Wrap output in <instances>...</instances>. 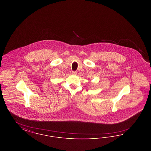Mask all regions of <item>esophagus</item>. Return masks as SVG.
Returning <instances> with one entry per match:
<instances>
[{"label":"esophagus","mask_w":151,"mask_h":151,"mask_svg":"<svg viewBox=\"0 0 151 151\" xmlns=\"http://www.w3.org/2000/svg\"><path fill=\"white\" fill-rule=\"evenodd\" d=\"M72 75H77V72L76 71H72Z\"/></svg>","instance_id":"34e87169"}]
</instances>
